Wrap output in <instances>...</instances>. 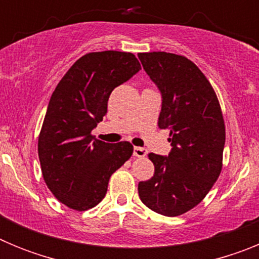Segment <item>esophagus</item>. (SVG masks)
<instances>
[{
  "label": "esophagus",
  "instance_id": "1",
  "mask_svg": "<svg viewBox=\"0 0 259 259\" xmlns=\"http://www.w3.org/2000/svg\"><path fill=\"white\" fill-rule=\"evenodd\" d=\"M134 155L139 158H144L146 155V150L144 148H140V146H135L134 148Z\"/></svg>",
  "mask_w": 259,
  "mask_h": 259
}]
</instances>
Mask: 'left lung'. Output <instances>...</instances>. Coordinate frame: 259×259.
<instances>
[{
	"instance_id": "obj_1",
	"label": "left lung",
	"mask_w": 259,
	"mask_h": 259,
	"mask_svg": "<svg viewBox=\"0 0 259 259\" xmlns=\"http://www.w3.org/2000/svg\"><path fill=\"white\" fill-rule=\"evenodd\" d=\"M144 70L162 95L158 127L170 131V154L150 153L152 179L139 196L153 211L178 217L205 198L219 178L226 127L214 89L200 68L183 56L139 53Z\"/></svg>"
}]
</instances>
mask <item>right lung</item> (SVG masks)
Wrapping results in <instances>:
<instances>
[{
	"instance_id": "obj_1",
	"label": "right lung",
	"mask_w": 259,
	"mask_h": 259,
	"mask_svg": "<svg viewBox=\"0 0 259 259\" xmlns=\"http://www.w3.org/2000/svg\"><path fill=\"white\" fill-rule=\"evenodd\" d=\"M141 70L132 53H88L56 87L38 135L41 172L54 197L84 211L102 201L110 176L134 153L128 141L104 143L92 130L107 113L114 88Z\"/></svg>"
}]
</instances>
